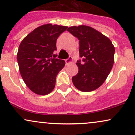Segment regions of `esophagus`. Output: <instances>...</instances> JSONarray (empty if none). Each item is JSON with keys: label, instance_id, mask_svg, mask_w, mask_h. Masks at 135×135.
<instances>
[{"label": "esophagus", "instance_id": "obj_1", "mask_svg": "<svg viewBox=\"0 0 135 135\" xmlns=\"http://www.w3.org/2000/svg\"><path fill=\"white\" fill-rule=\"evenodd\" d=\"M73 59H72V56H69V58H68L66 60H65V63H66V65H69V63H70L72 61Z\"/></svg>", "mask_w": 135, "mask_h": 135}]
</instances>
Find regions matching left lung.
Listing matches in <instances>:
<instances>
[{"instance_id":"obj_1","label":"left lung","mask_w":135,"mask_h":135,"mask_svg":"<svg viewBox=\"0 0 135 135\" xmlns=\"http://www.w3.org/2000/svg\"><path fill=\"white\" fill-rule=\"evenodd\" d=\"M67 31L79 41V56L83 59L77 61L79 71L72 77L73 84L83 92L95 90L112 70L115 48L109 38L88 26H74Z\"/></svg>"}]
</instances>
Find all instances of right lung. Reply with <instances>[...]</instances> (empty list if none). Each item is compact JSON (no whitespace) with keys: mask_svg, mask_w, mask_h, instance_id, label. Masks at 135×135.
Returning <instances> with one entry per match:
<instances>
[{"mask_svg":"<svg viewBox=\"0 0 135 135\" xmlns=\"http://www.w3.org/2000/svg\"><path fill=\"white\" fill-rule=\"evenodd\" d=\"M66 28L65 26L44 25L29 33L20 45L17 60L20 74L35 93L46 95L55 88L57 75L65 62L55 58L54 52L57 38Z\"/></svg>","mask_w":135,"mask_h":135,"instance_id":"right-lung-1","label":"right lung"}]
</instances>
